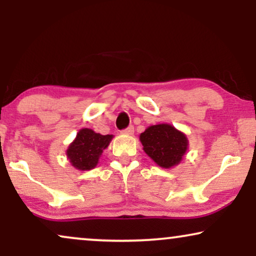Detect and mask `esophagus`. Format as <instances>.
<instances>
[{
  "mask_svg": "<svg viewBox=\"0 0 256 256\" xmlns=\"http://www.w3.org/2000/svg\"><path fill=\"white\" fill-rule=\"evenodd\" d=\"M122 132H124V134H126V135H132V132H134V127H132V126H129V127L124 129Z\"/></svg>",
  "mask_w": 256,
  "mask_h": 256,
  "instance_id": "esophagus-1",
  "label": "esophagus"
}]
</instances>
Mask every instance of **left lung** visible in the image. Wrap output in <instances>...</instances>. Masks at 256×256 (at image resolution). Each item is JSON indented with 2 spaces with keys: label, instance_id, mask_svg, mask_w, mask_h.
I'll use <instances>...</instances> for the list:
<instances>
[{
  "label": "left lung",
  "instance_id": "8db88e82",
  "mask_svg": "<svg viewBox=\"0 0 256 256\" xmlns=\"http://www.w3.org/2000/svg\"><path fill=\"white\" fill-rule=\"evenodd\" d=\"M146 155L160 166L169 168L180 162L188 149V138L172 126H152L140 136Z\"/></svg>",
  "mask_w": 256,
  "mask_h": 256
}]
</instances>
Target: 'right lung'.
I'll list each match as a JSON object with an SVG mask.
<instances>
[{
	"instance_id": "1",
	"label": "right lung",
	"mask_w": 256,
	"mask_h": 256,
	"mask_svg": "<svg viewBox=\"0 0 256 256\" xmlns=\"http://www.w3.org/2000/svg\"><path fill=\"white\" fill-rule=\"evenodd\" d=\"M112 138V135L96 134L92 129H82L66 152L70 162L76 169H93L96 166L101 154L110 144Z\"/></svg>"
}]
</instances>
